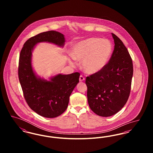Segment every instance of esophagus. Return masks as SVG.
Instances as JSON below:
<instances>
[{
	"mask_svg": "<svg viewBox=\"0 0 153 153\" xmlns=\"http://www.w3.org/2000/svg\"><path fill=\"white\" fill-rule=\"evenodd\" d=\"M79 80H80V81H83L85 80V78L82 75H81L79 77Z\"/></svg>",
	"mask_w": 153,
	"mask_h": 153,
	"instance_id": "obj_1",
	"label": "esophagus"
}]
</instances>
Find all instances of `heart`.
<instances>
[{"label":"heart","instance_id":"heart-1","mask_svg":"<svg viewBox=\"0 0 153 153\" xmlns=\"http://www.w3.org/2000/svg\"><path fill=\"white\" fill-rule=\"evenodd\" d=\"M112 53L113 45L110 41L96 37L79 41L71 48L72 57L81 61L82 69L90 74L102 71L108 64ZM69 62L73 64L71 61Z\"/></svg>","mask_w":153,"mask_h":153}]
</instances>
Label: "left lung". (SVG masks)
<instances>
[{"label": "left lung", "instance_id": "1", "mask_svg": "<svg viewBox=\"0 0 153 153\" xmlns=\"http://www.w3.org/2000/svg\"><path fill=\"white\" fill-rule=\"evenodd\" d=\"M114 50L108 64L98 73L87 77V98L90 108L102 117L117 113L127 102L131 90L133 65L123 42L111 33Z\"/></svg>", "mask_w": 153, "mask_h": 153}]
</instances>
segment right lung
<instances>
[{
	"label": "right lung",
	"instance_id": "obj_1",
	"mask_svg": "<svg viewBox=\"0 0 153 153\" xmlns=\"http://www.w3.org/2000/svg\"><path fill=\"white\" fill-rule=\"evenodd\" d=\"M49 42L63 48L65 39L58 31L41 33L29 39L19 55L18 76L24 97L30 108L38 115L53 118L63 114L68 107L69 97L79 82L80 74H58L46 80L38 76L32 64V52L36 44Z\"/></svg>",
	"mask_w": 153,
	"mask_h": 153
}]
</instances>
